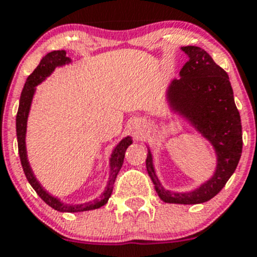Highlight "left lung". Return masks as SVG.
<instances>
[{
    "instance_id": "obj_1",
    "label": "left lung",
    "mask_w": 257,
    "mask_h": 257,
    "mask_svg": "<svg viewBox=\"0 0 257 257\" xmlns=\"http://www.w3.org/2000/svg\"><path fill=\"white\" fill-rule=\"evenodd\" d=\"M182 50L189 59L179 71L181 79H174L169 86V103L211 142L217 154V169L196 191L173 193L159 183L149 151L146 166L162 201L197 205L215 197L235 172L242 153V126L227 73L201 47L183 46Z\"/></svg>"
}]
</instances>
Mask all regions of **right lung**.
Wrapping results in <instances>:
<instances>
[{
	"instance_id": "right-lung-1",
	"label": "right lung",
	"mask_w": 257,
	"mask_h": 257,
	"mask_svg": "<svg viewBox=\"0 0 257 257\" xmlns=\"http://www.w3.org/2000/svg\"><path fill=\"white\" fill-rule=\"evenodd\" d=\"M66 62H70V59L66 56V52L64 51V50L51 51L42 57V60L40 61L37 68L32 71V74H30L29 75L26 83H25L24 89H22L21 98H20L19 111H17V115H16L17 144H19V154H20V159H21V166L22 168H24L25 176H26L27 181H29V183L31 184L32 188H34L35 191H36L37 195L41 197V200L44 201V202H46L50 207H52L56 211H60V212H83V211L95 210V208L101 207V206H104L106 202H108L109 197L111 196V192H113L114 182H115L116 176H118L119 171H120L121 166H123L124 156H125L126 148H128L133 142H132L131 137H126V138H124L123 141L115 147V149H114L110 158V178H109L108 186H106L105 192L103 193L101 198L94 200L89 203H84V205L71 206V205H66V203L60 202L57 198L52 197V196H50L45 189H42V187L40 186L37 179L35 178V176L32 174L31 168H30V164L29 162H27L26 146H25V134H26L27 115H29L32 96H34V93H35V86H36L37 84L41 83L45 78H47L56 66L64 65V64H66Z\"/></svg>"
}]
</instances>
